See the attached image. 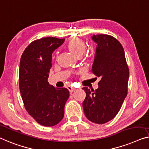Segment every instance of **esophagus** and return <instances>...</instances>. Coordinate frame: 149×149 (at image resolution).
Instances as JSON below:
<instances>
[{
	"instance_id": "obj_1",
	"label": "esophagus",
	"mask_w": 149,
	"mask_h": 149,
	"mask_svg": "<svg viewBox=\"0 0 149 149\" xmlns=\"http://www.w3.org/2000/svg\"><path fill=\"white\" fill-rule=\"evenodd\" d=\"M68 89L69 90V91H70V93H72V92H74V91H75V88L71 86H68Z\"/></svg>"
}]
</instances>
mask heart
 Listing matches in <instances>:
<instances>
[{
	"mask_svg": "<svg viewBox=\"0 0 149 149\" xmlns=\"http://www.w3.org/2000/svg\"><path fill=\"white\" fill-rule=\"evenodd\" d=\"M68 49L77 56H80L84 53L86 49L85 42L78 38L74 37L69 40L67 44Z\"/></svg>",
	"mask_w": 149,
	"mask_h": 149,
	"instance_id": "b5f03b06",
	"label": "heart"
}]
</instances>
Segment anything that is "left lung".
I'll return each mask as SVG.
<instances>
[{
	"label": "left lung",
	"mask_w": 149,
	"mask_h": 149,
	"mask_svg": "<svg viewBox=\"0 0 149 149\" xmlns=\"http://www.w3.org/2000/svg\"><path fill=\"white\" fill-rule=\"evenodd\" d=\"M97 43L91 72L100 77L95 91L87 87L83 109L86 117L92 122L102 124L116 116L127 94L129 68L124 50L113 36L93 35Z\"/></svg>",
	"instance_id": "8db88e82"
}]
</instances>
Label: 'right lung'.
Here are the masks:
<instances>
[{
  "label": "right lung",
  "mask_w": 149,
  "mask_h": 149,
  "mask_svg": "<svg viewBox=\"0 0 149 149\" xmlns=\"http://www.w3.org/2000/svg\"><path fill=\"white\" fill-rule=\"evenodd\" d=\"M64 40L54 37L36 40L26 47L20 59L19 85L24 107L44 126H53L62 120L70 96L65 88H55L48 81L52 53Z\"/></svg>",
  "instance_id": "add662e5"
}]
</instances>
